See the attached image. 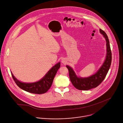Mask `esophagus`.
I'll return each mask as SVG.
<instances>
[{"mask_svg": "<svg viewBox=\"0 0 123 123\" xmlns=\"http://www.w3.org/2000/svg\"><path fill=\"white\" fill-rule=\"evenodd\" d=\"M66 60L65 59H62V63H66Z\"/></svg>", "mask_w": 123, "mask_h": 123, "instance_id": "34e87169", "label": "esophagus"}]
</instances>
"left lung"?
<instances>
[{
    "mask_svg": "<svg viewBox=\"0 0 123 123\" xmlns=\"http://www.w3.org/2000/svg\"><path fill=\"white\" fill-rule=\"evenodd\" d=\"M99 32L105 38L106 54L104 63L97 72L88 77H79L76 75L71 67L66 65V67L69 70L70 81L74 87L79 90H88L98 87L105 78L110 68L112 61V53L109 39L107 35L104 31L100 29Z\"/></svg>",
    "mask_w": 123,
    "mask_h": 123,
    "instance_id": "obj_1",
    "label": "left lung"
}]
</instances>
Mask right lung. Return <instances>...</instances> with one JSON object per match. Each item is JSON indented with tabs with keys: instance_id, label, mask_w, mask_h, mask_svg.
I'll list each match as a JSON object with an SVG mask.
<instances>
[{
	"instance_id": "add662e5",
	"label": "right lung",
	"mask_w": 123,
	"mask_h": 123,
	"mask_svg": "<svg viewBox=\"0 0 123 123\" xmlns=\"http://www.w3.org/2000/svg\"><path fill=\"white\" fill-rule=\"evenodd\" d=\"M61 63L59 62L49 70L45 75L40 80L33 83H25L21 82L13 75L12 72V76L18 86L27 92L37 94H42L46 93L51 88L54 78L60 68Z\"/></svg>"
}]
</instances>
